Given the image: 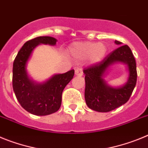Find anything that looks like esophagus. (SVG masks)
<instances>
[{
	"instance_id": "obj_1",
	"label": "esophagus",
	"mask_w": 148,
	"mask_h": 148,
	"mask_svg": "<svg viewBox=\"0 0 148 148\" xmlns=\"http://www.w3.org/2000/svg\"><path fill=\"white\" fill-rule=\"evenodd\" d=\"M75 75H78V76H82L83 75V72L81 69H76L75 70Z\"/></svg>"
}]
</instances>
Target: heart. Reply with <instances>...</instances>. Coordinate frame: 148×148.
I'll list each match as a JSON object with an SVG mask.
<instances>
[{"instance_id": "b5f03b06", "label": "heart", "mask_w": 148, "mask_h": 148, "mask_svg": "<svg viewBox=\"0 0 148 148\" xmlns=\"http://www.w3.org/2000/svg\"><path fill=\"white\" fill-rule=\"evenodd\" d=\"M108 53V47L104 43L75 42L69 48V53L77 60L87 58L91 64H95L102 61Z\"/></svg>"}]
</instances>
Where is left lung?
Segmentation results:
<instances>
[{"mask_svg":"<svg viewBox=\"0 0 148 148\" xmlns=\"http://www.w3.org/2000/svg\"><path fill=\"white\" fill-rule=\"evenodd\" d=\"M118 48L101 62L84 70L85 75L84 98L87 107L97 112L106 113L125 104L129 100L136 84V64L127 45L115 40ZM121 62L126 65L128 73L126 83L119 87L109 86L104 79L113 65Z\"/></svg>","mask_w":148,"mask_h":148,"instance_id":"8db88e82","label":"left lung"}]
</instances>
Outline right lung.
Returning a JSON list of instances; mask_svg holds the SVG:
<instances>
[{
  "label": "right lung",
  "mask_w": 148,
  "mask_h": 148,
  "mask_svg": "<svg viewBox=\"0 0 148 148\" xmlns=\"http://www.w3.org/2000/svg\"><path fill=\"white\" fill-rule=\"evenodd\" d=\"M57 39L40 36L28 40L19 50L12 70V87L18 102L24 110L36 116H47L59 110L62 92L73 79L74 70L55 74L43 82H36L29 77L27 63L34 49L40 44L55 46Z\"/></svg>",
  "instance_id": "obj_1"
}]
</instances>
